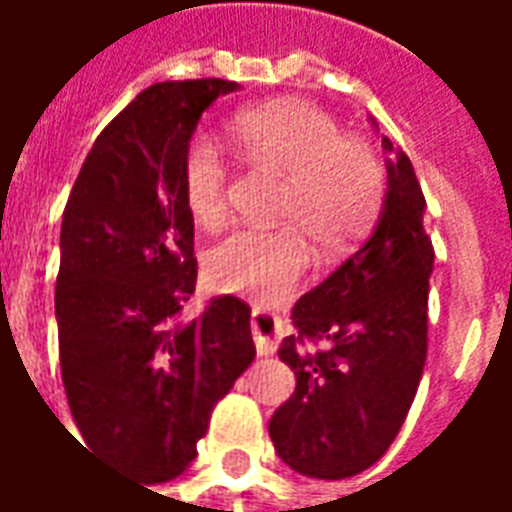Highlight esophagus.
<instances>
[{
    "label": "esophagus",
    "mask_w": 512,
    "mask_h": 512,
    "mask_svg": "<svg viewBox=\"0 0 512 512\" xmlns=\"http://www.w3.org/2000/svg\"><path fill=\"white\" fill-rule=\"evenodd\" d=\"M252 337H255V348L260 356L277 354L279 340L285 337V323L279 315L268 310H252Z\"/></svg>",
    "instance_id": "obj_1"
}]
</instances>
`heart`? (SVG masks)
I'll return each instance as SVG.
<instances>
[{"mask_svg":"<svg viewBox=\"0 0 512 512\" xmlns=\"http://www.w3.org/2000/svg\"><path fill=\"white\" fill-rule=\"evenodd\" d=\"M230 142L246 164L285 175L279 230L233 227L208 249L205 274L213 288L257 301L290 296L310 266V238L321 255H337L376 222L384 202V169L362 142L323 109L299 101L255 106L230 120ZM180 186L191 216L219 222L227 211L230 164L208 134L183 150Z\"/></svg>","mask_w":512,"mask_h":512,"instance_id":"heart-1","label":"heart"}]
</instances>
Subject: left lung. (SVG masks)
<instances>
[{"instance_id":"obj_1","label":"left lung","mask_w":512,"mask_h":512,"mask_svg":"<svg viewBox=\"0 0 512 512\" xmlns=\"http://www.w3.org/2000/svg\"><path fill=\"white\" fill-rule=\"evenodd\" d=\"M384 150L389 189L376 230L296 301V334L279 348L296 392L268 433L293 472L318 480L354 477L389 450L428 356L425 197L406 153L386 136Z\"/></svg>"}]
</instances>
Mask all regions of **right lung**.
<instances>
[{
    "mask_svg": "<svg viewBox=\"0 0 512 512\" xmlns=\"http://www.w3.org/2000/svg\"><path fill=\"white\" fill-rule=\"evenodd\" d=\"M227 79L147 87L101 131L62 213L57 334L68 406L112 466L167 483L197 458L213 406L255 359L249 307L213 299L194 318V216L180 164Z\"/></svg>",
    "mask_w": 512,
    "mask_h": 512,
    "instance_id": "obj_1",
    "label": "right lung"
}]
</instances>
